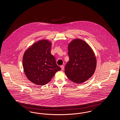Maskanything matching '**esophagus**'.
I'll use <instances>...</instances> for the list:
<instances>
[{"label": "esophagus", "mask_w": 120, "mask_h": 120, "mask_svg": "<svg viewBox=\"0 0 120 120\" xmlns=\"http://www.w3.org/2000/svg\"><path fill=\"white\" fill-rule=\"evenodd\" d=\"M61 69H62V71H63V70H64V66H63V65H62V66H61Z\"/></svg>", "instance_id": "obj_1"}]
</instances>
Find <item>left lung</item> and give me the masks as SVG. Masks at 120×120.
<instances>
[{"mask_svg":"<svg viewBox=\"0 0 120 120\" xmlns=\"http://www.w3.org/2000/svg\"><path fill=\"white\" fill-rule=\"evenodd\" d=\"M69 60L65 67V73L69 79L81 84L91 78L97 65L95 53L86 41L75 39L68 45Z\"/></svg>","mask_w":120,"mask_h":120,"instance_id":"obj_1","label":"left lung"}]
</instances>
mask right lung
<instances>
[{"label":"right lung","mask_w":120,"mask_h":120,"mask_svg":"<svg viewBox=\"0 0 120 120\" xmlns=\"http://www.w3.org/2000/svg\"><path fill=\"white\" fill-rule=\"evenodd\" d=\"M52 45L48 40H39L24 53L22 65L25 74L30 81L36 85H45L57 72L61 70L51 53Z\"/></svg>","instance_id":"obj_1"}]
</instances>
